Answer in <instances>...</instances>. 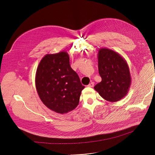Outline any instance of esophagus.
<instances>
[{
	"label": "esophagus",
	"mask_w": 155,
	"mask_h": 155,
	"mask_svg": "<svg viewBox=\"0 0 155 155\" xmlns=\"http://www.w3.org/2000/svg\"><path fill=\"white\" fill-rule=\"evenodd\" d=\"M94 86V83L93 82V81H91V82L88 85V87H93V86Z\"/></svg>",
	"instance_id": "1"
}]
</instances>
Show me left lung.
<instances>
[{
  "label": "left lung",
  "mask_w": 155,
  "mask_h": 155,
  "mask_svg": "<svg viewBox=\"0 0 155 155\" xmlns=\"http://www.w3.org/2000/svg\"><path fill=\"white\" fill-rule=\"evenodd\" d=\"M98 67L102 81L94 89L99 95L111 102L125 97L132 81L126 60L118 53L108 48H101L98 52Z\"/></svg>",
  "instance_id": "8db88e82"
}]
</instances>
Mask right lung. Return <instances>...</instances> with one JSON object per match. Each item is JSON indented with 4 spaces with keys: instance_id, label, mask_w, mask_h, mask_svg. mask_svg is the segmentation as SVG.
<instances>
[{
    "instance_id": "right-lung-1",
    "label": "right lung",
    "mask_w": 155,
    "mask_h": 155,
    "mask_svg": "<svg viewBox=\"0 0 155 155\" xmlns=\"http://www.w3.org/2000/svg\"><path fill=\"white\" fill-rule=\"evenodd\" d=\"M35 81L42 103L60 114L69 113L78 106L84 88L71 68L66 51L46 54L37 69Z\"/></svg>"
}]
</instances>
